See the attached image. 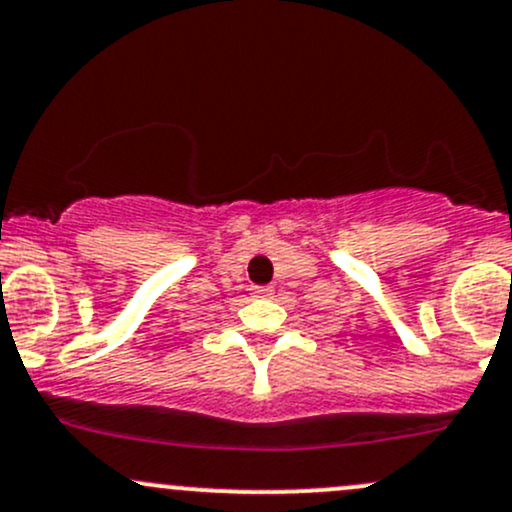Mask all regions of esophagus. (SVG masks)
I'll return each mask as SVG.
<instances>
[{
    "label": "esophagus",
    "mask_w": 512,
    "mask_h": 512,
    "mask_svg": "<svg viewBox=\"0 0 512 512\" xmlns=\"http://www.w3.org/2000/svg\"><path fill=\"white\" fill-rule=\"evenodd\" d=\"M274 289L267 284V287H250V294L252 297H272Z\"/></svg>",
    "instance_id": "obj_1"
}]
</instances>
